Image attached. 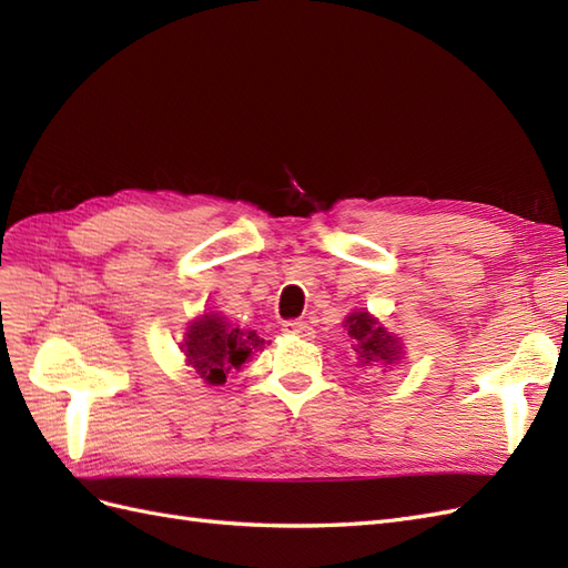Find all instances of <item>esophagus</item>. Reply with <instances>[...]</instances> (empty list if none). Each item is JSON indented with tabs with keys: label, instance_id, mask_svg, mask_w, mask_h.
<instances>
[{
	"label": "esophagus",
	"instance_id": "obj_1",
	"mask_svg": "<svg viewBox=\"0 0 568 568\" xmlns=\"http://www.w3.org/2000/svg\"><path fill=\"white\" fill-rule=\"evenodd\" d=\"M282 332L288 336H301V338H311L313 336V326L307 322H298V320H288L282 324Z\"/></svg>",
	"mask_w": 568,
	"mask_h": 568
}]
</instances>
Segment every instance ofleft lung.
<instances>
[{"label":"left lung","instance_id":"8db88e82","mask_svg":"<svg viewBox=\"0 0 568 568\" xmlns=\"http://www.w3.org/2000/svg\"><path fill=\"white\" fill-rule=\"evenodd\" d=\"M343 326L348 329V336L355 338V353L357 363L363 367L382 365L384 369L398 365L405 359V343L400 336L390 334L386 326L376 320L365 307L353 311Z\"/></svg>","mask_w":568,"mask_h":568}]
</instances>
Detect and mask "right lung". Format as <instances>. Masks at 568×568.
Instances as JSON below:
<instances>
[{
  "label": "right lung",
  "mask_w": 568,
  "mask_h": 568,
  "mask_svg": "<svg viewBox=\"0 0 568 568\" xmlns=\"http://www.w3.org/2000/svg\"><path fill=\"white\" fill-rule=\"evenodd\" d=\"M263 348L265 338L257 336L255 329H239L220 313H203L189 322L180 343L184 363L211 386L225 384L227 374L242 369Z\"/></svg>",
  "instance_id": "obj_1"
}]
</instances>
